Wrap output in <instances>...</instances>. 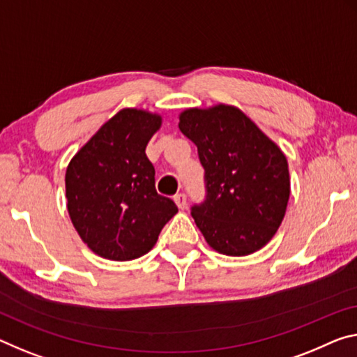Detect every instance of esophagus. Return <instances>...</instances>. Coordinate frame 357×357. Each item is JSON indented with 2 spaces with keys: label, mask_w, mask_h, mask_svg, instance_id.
<instances>
[{
  "label": "esophagus",
  "mask_w": 357,
  "mask_h": 357,
  "mask_svg": "<svg viewBox=\"0 0 357 357\" xmlns=\"http://www.w3.org/2000/svg\"><path fill=\"white\" fill-rule=\"evenodd\" d=\"M174 203H176L179 209H184L188 206V197H185V194H176L174 195Z\"/></svg>",
  "instance_id": "1"
}]
</instances>
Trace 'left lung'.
Here are the masks:
<instances>
[{
    "instance_id": "left-lung-1",
    "label": "left lung",
    "mask_w": 357,
    "mask_h": 357,
    "mask_svg": "<svg viewBox=\"0 0 357 357\" xmlns=\"http://www.w3.org/2000/svg\"><path fill=\"white\" fill-rule=\"evenodd\" d=\"M179 130L205 169V200L190 214L208 245L225 256L259 251L273 238L289 200L284 154L234 106L184 111Z\"/></svg>"
}]
</instances>
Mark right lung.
<instances>
[{"label": "right lung", "mask_w": 357, "mask_h": 357, "mask_svg": "<svg viewBox=\"0 0 357 357\" xmlns=\"http://www.w3.org/2000/svg\"><path fill=\"white\" fill-rule=\"evenodd\" d=\"M160 116L122 109L111 117L66 168L68 213L82 241L98 256L132 260L152 250L178 213L157 194L146 146Z\"/></svg>", "instance_id": "right-lung-1"}]
</instances>
